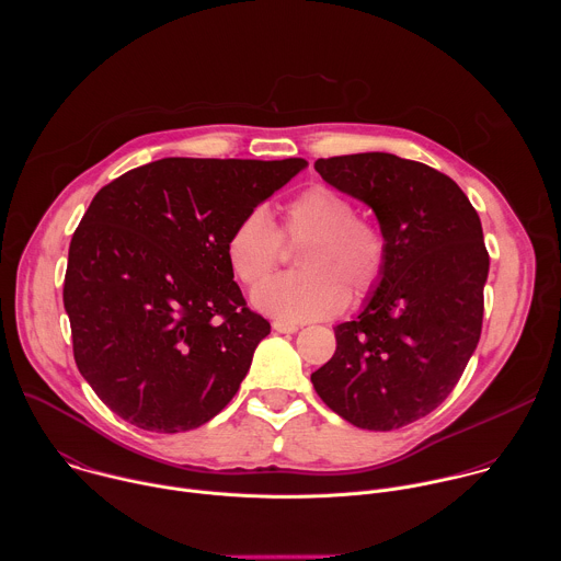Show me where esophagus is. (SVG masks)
Masks as SVG:
<instances>
[{"label": "esophagus", "instance_id": "obj_1", "mask_svg": "<svg viewBox=\"0 0 561 561\" xmlns=\"http://www.w3.org/2000/svg\"><path fill=\"white\" fill-rule=\"evenodd\" d=\"M273 329L277 331V333H286V335H290V333H297L299 331V327L297 324H288V322H273Z\"/></svg>", "mask_w": 561, "mask_h": 561}]
</instances>
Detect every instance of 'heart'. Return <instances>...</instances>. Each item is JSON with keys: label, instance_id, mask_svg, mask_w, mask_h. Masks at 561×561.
<instances>
[{"label": "heart", "instance_id": "heart-1", "mask_svg": "<svg viewBox=\"0 0 561 561\" xmlns=\"http://www.w3.org/2000/svg\"><path fill=\"white\" fill-rule=\"evenodd\" d=\"M305 242L298 263L305 271L280 276L253 293L257 310L288 324L312 322L340 312L348 301L370 295L388 262L383 230L357 215L351 197L329 184H310L284 208L277 228L264 206L247 210L226 239L232 275L257 286L276 267L283 239Z\"/></svg>", "mask_w": 561, "mask_h": 561}]
</instances>
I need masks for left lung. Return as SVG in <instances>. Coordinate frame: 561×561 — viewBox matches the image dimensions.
I'll use <instances>...</instances> for the list:
<instances>
[{
    "instance_id": "1",
    "label": "left lung",
    "mask_w": 561,
    "mask_h": 561,
    "mask_svg": "<svg viewBox=\"0 0 561 561\" xmlns=\"http://www.w3.org/2000/svg\"><path fill=\"white\" fill-rule=\"evenodd\" d=\"M331 186L368 204L386 273L335 355L310 375L322 402L366 431H394L453 392L482 335L489 251L482 221L444 173L390 152L317 159Z\"/></svg>"
}]
</instances>
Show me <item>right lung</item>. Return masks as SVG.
Here are the masks:
<instances>
[{"label": "right lung", "mask_w": 561, "mask_h": 561, "mask_svg": "<svg viewBox=\"0 0 561 561\" xmlns=\"http://www.w3.org/2000/svg\"><path fill=\"white\" fill-rule=\"evenodd\" d=\"M306 159L167 157L106 184L68 249L72 355L128 424L182 433L213 420L271 324L232 282L226 239Z\"/></svg>", "instance_id": "1"}]
</instances>
